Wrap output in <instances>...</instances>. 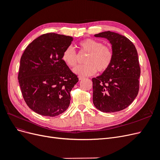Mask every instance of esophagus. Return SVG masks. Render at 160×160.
Instances as JSON below:
<instances>
[{
	"label": "esophagus",
	"instance_id": "1",
	"mask_svg": "<svg viewBox=\"0 0 160 160\" xmlns=\"http://www.w3.org/2000/svg\"><path fill=\"white\" fill-rule=\"evenodd\" d=\"M79 79L81 81V80H83V79H84V77H79Z\"/></svg>",
	"mask_w": 160,
	"mask_h": 160
}]
</instances>
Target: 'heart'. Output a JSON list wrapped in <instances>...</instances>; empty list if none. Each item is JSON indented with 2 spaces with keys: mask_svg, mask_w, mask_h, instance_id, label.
<instances>
[{
  "mask_svg": "<svg viewBox=\"0 0 160 160\" xmlns=\"http://www.w3.org/2000/svg\"><path fill=\"white\" fill-rule=\"evenodd\" d=\"M81 51L88 53L85 59V65L77 67L73 72L80 77L94 75L97 70L103 72L107 70L113 61V54L110 47L104 46L101 42L87 38L79 43ZM61 59L69 67H74L77 63L76 52L71 46L66 47L62 53Z\"/></svg>",
  "mask_w": 160,
  "mask_h": 160,
  "instance_id": "heart-1",
  "label": "heart"
}]
</instances>
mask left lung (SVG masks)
I'll use <instances>...</instances> for the list:
<instances>
[{
	"mask_svg": "<svg viewBox=\"0 0 160 160\" xmlns=\"http://www.w3.org/2000/svg\"><path fill=\"white\" fill-rule=\"evenodd\" d=\"M94 36L109 41L113 58L107 70L92 79L93 104L102 112L122 111L138 94L140 67L137 50L129 38L117 32L108 31Z\"/></svg>",
	"mask_w": 160,
	"mask_h": 160,
	"instance_id": "1",
	"label": "left lung"
}]
</instances>
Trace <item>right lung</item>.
<instances>
[{
    "label": "right lung",
    "mask_w": 160,
    "mask_h": 160,
    "mask_svg": "<svg viewBox=\"0 0 160 160\" xmlns=\"http://www.w3.org/2000/svg\"><path fill=\"white\" fill-rule=\"evenodd\" d=\"M72 41L69 36L47 33L32 41L23 52L18 83L28 108L38 114L55 117L69 108L70 92L79 79L61 56Z\"/></svg>",
    "instance_id": "1"
}]
</instances>
